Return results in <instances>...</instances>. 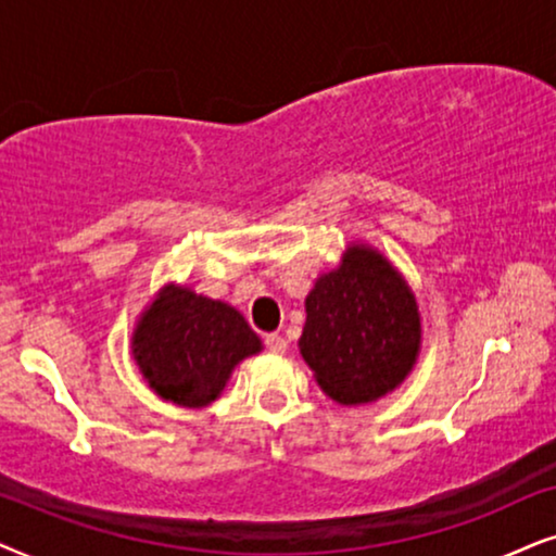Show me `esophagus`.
<instances>
[{
    "label": "esophagus",
    "instance_id": "obj_1",
    "mask_svg": "<svg viewBox=\"0 0 556 556\" xmlns=\"http://www.w3.org/2000/svg\"><path fill=\"white\" fill-rule=\"evenodd\" d=\"M264 345H266V351L274 355L287 353V340L282 336H277V332H269V336L264 338Z\"/></svg>",
    "mask_w": 556,
    "mask_h": 556
}]
</instances>
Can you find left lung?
I'll list each match as a JSON object with an SVG mask.
<instances>
[{"mask_svg":"<svg viewBox=\"0 0 556 556\" xmlns=\"http://www.w3.org/2000/svg\"><path fill=\"white\" fill-rule=\"evenodd\" d=\"M300 353L325 394L374 402L406 379L419 353V313L399 271L368 247H353L305 300Z\"/></svg>","mask_w":556,"mask_h":556,"instance_id":"obj_1","label":"left lung"}]
</instances>
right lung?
Instances as JSON below:
<instances>
[{
	"label": "right lung",
	"instance_id": "obj_1",
	"mask_svg": "<svg viewBox=\"0 0 556 556\" xmlns=\"http://www.w3.org/2000/svg\"><path fill=\"white\" fill-rule=\"evenodd\" d=\"M262 351L239 309L180 287H165L142 315L131 353L162 399L203 406L224 391L233 366Z\"/></svg>",
	"mask_w": 556,
	"mask_h": 556
}]
</instances>
